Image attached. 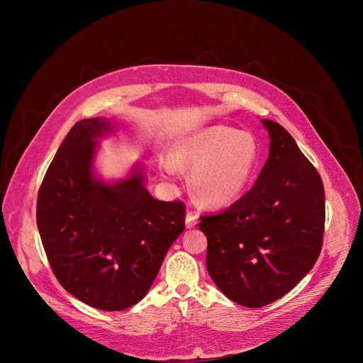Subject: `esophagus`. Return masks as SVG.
I'll return each instance as SVG.
<instances>
[{
	"instance_id": "esophagus-1",
	"label": "esophagus",
	"mask_w": 363,
	"mask_h": 363,
	"mask_svg": "<svg viewBox=\"0 0 363 363\" xmlns=\"http://www.w3.org/2000/svg\"><path fill=\"white\" fill-rule=\"evenodd\" d=\"M198 224V216L195 213H188L186 218H185V225L186 228H194Z\"/></svg>"
}]
</instances>
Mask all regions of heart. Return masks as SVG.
I'll return each instance as SVG.
<instances>
[{
	"instance_id": "obj_1",
	"label": "heart",
	"mask_w": 363,
	"mask_h": 363,
	"mask_svg": "<svg viewBox=\"0 0 363 363\" xmlns=\"http://www.w3.org/2000/svg\"><path fill=\"white\" fill-rule=\"evenodd\" d=\"M260 153L251 133L216 125L181 142L174 161L164 164V172L178 179L181 168L192 169L191 181L199 201L210 206H225L235 202L251 184Z\"/></svg>"
}]
</instances>
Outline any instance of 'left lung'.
<instances>
[{"label": "left lung", "mask_w": 363, "mask_h": 363, "mask_svg": "<svg viewBox=\"0 0 363 363\" xmlns=\"http://www.w3.org/2000/svg\"><path fill=\"white\" fill-rule=\"evenodd\" d=\"M269 158L254 186L220 214L201 217L206 270L245 307L287 294L313 269L325 231V189L316 168L279 123L263 119Z\"/></svg>", "instance_id": "1"}]
</instances>
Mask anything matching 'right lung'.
Here are the masks:
<instances>
[{"label": "right lung", "instance_id": "obj_1", "mask_svg": "<svg viewBox=\"0 0 363 363\" xmlns=\"http://www.w3.org/2000/svg\"><path fill=\"white\" fill-rule=\"evenodd\" d=\"M105 118L77 122L51 161L37 198V227L59 283L80 301L118 312L140 301L185 228V205L158 201L136 164L105 182L94 175Z\"/></svg>", "mask_w": 363, "mask_h": 363}]
</instances>
